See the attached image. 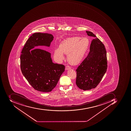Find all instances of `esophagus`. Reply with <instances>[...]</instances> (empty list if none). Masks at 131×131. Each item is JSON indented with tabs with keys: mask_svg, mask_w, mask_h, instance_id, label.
Returning a JSON list of instances; mask_svg holds the SVG:
<instances>
[{
	"mask_svg": "<svg viewBox=\"0 0 131 131\" xmlns=\"http://www.w3.org/2000/svg\"><path fill=\"white\" fill-rule=\"evenodd\" d=\"M70 69H71V67L69 66H67L66 67V70H69Z\"/></svg>",
	"mask_w": 131,
	"mask_h": 131,
	"instance_id": "34e87169",
	"label": "esophagus"
}]
</instances>
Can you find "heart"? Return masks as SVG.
I'll return each instance as SVG.
<instances>
[{
  "label": "heart",
  "mask_w": 131,
  "mask_h": 131,
  "mask_svg": "<svg viewBox=\"0 0 131 131\" xmlns=\"http://www.w3.org/2000/svg\"><path fill=\"white\" fill-rule=\"evenodd\" d=\"M89 39L86 37H74L67 38L61 42L59 48L55 49L54 57L60 61L64 59L63 53L68 54V60L72 65L79 63L85 56L89 45Z\"/></svg>",
  "instance_id": "1"
}]
</instances>
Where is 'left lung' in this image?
Here are the masks:
<instances>
[{
	"instance_id": "obj_1",
	"label": "left lung",
	"mask_w": 131,
	"mask_h": 131,
	"mask_svg": "<svg viewBox=\"0 0 131 131\" xmlns=\"http://www.w3.org/2000/svg\"><path fill=\"white\" fill-rule=\"evenodd\" d=\"M86 32L94 39L89 53L76 70V84L84 91L96 87L107 69L106 51L104 45L93 32L88 31Z\"/></svg>"
}]
</instances>
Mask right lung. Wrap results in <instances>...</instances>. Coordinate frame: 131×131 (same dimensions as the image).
I'll use <instances>...</instances> for the list:
<instances>
[{
    "instance_id": "obj_1",
    "label": "right lung",
    "mask_w": 131,
    "mask_h": 131,
    "mask_svg": "<svg viewBox=\"0 0 131 131\" xmlns=\"http://www.w3.org/2000/svg\"><path fill=\"white\" fill-rule=\"evenodd\" d=\"M53 38L48 33H34L28 39L20 55L23 74L34 89L40 92L51 91L65 71L64 65L53 63L51 53L40 48L50 46Z\"/></svg>"
}]
</instances>
